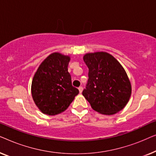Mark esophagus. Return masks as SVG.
<instances>
[{
    "label": "esophagus",
    "instance_id": "34e87169",
    "mask_svg": "<svg viewBox=\"0 0 156 156\" xmlns=\"http://www.w3.org/2000/svg\"><path fill=\"white\" fill-rule=\"evenodd\" d=\"M79 91H80V93H82V90H83V87H80L78 88Z\"/></svg>",
    "mask_w": 156,
    "mask_h": 156
}]
</instances>
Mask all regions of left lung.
<instances>
[{
    "mask_svg": "<svg viewBox=\"0 0 156 156\" xmlns=\"http://www.w3.org/2000/svg\"><path fill=\"white\" fill-rule=\"evenodd\" d=\"M89 80L82 94L91 108L101 114L113 115L125 107L131 95V84L124 68L106 52L87 53Z\"/></svg>",
    "mask_w": 156,
    "mask_h": 156,
    "instance_id": "obj_1",
    "label": "left lung"
}]
</instances>
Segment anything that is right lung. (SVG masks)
<instances>
[{
  "instance_id": "add662e5",
  "label": "right lung",
  "mask_w": 156,
  "mask_h": 156,
  "mask_svg": "<svg viewBox=\"0 0 156 156\" xmlns=\"http://www.w3.org/2000/svg\"><path fill=\"white\" fill-rule=\"evenodd\" d=\"M70 59L69 55L53 52L42 61L33 76L32 97L44 114L55 116L65 112L79 94L68 72Z\"/></svg>"
}]
</instances>
